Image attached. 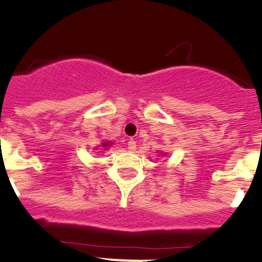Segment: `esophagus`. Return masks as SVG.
<instances>
[{
	"mask_svg": "<svg viewBox=\"0 0 262 262\" xmlns=\"http://www.w3.org/2000/svg\"><path fill=\"white\" fill-rule=\"evenodd\" d=\"M128 151H131V152H134L136 149V142L135 140H134V139H131V140H128Z\"/></svg>",
	"mask_w": 262,
	"mask_h": 262,
	"instance_id": "34e87169",
	"label": "esophagus"
}]
</instances>
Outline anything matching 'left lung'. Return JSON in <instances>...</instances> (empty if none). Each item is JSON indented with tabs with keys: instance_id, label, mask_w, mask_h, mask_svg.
<instances>
[{
	"instance_id": "left-lung-1",
	"label": "left lung",
	"mask_w": 262,
	"mask_h": 262,
	"mask_svg": "<svg viewBox=\"0 0 262 262\" xmlns=\"http://www.w3.org/2000/svg\"><path fill=\"white\" fill-rule=\"evenodd\" d=\"M164 155H165V154H164Z\"/></svg>"
}]
</instances>
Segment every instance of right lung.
Returning a JSON list of instances; mask_svg holds the SVG:
<instances>
[{
    "label": "right lung",
    "mask_w": 262,
    "mask_h": 262,
    "mask_svg": "<svg viewBox=\"0 0 262 262\" xmlns=\"http://www.w3.org/2000/svg\"><path fill=\"white\" fill-rule=\"evenodd\" d=\"M111 144H113V143H111V142H103L102 144H101V147L105 148V149H107L108 147H111Z\"/></svg>",
    "instance_id": "1"
}]
</instances>
